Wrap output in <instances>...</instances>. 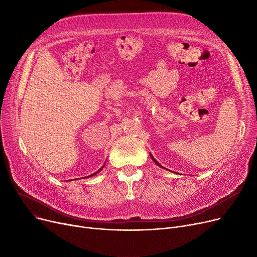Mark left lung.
Instances as JSON below:
<instances>
[{
	"label": "left lung",
	"mask_w": 257,
	"mask_h": 257,
	"mask_svg": "<svg viewBox=\"0 0 257 257\" xmlns=\"http://www.w3.org/2000/svg\"><path fill=\"white\" fill-rule=\"evenodd\" d=\"M150 156H151V158H152V160H153V161H154V163H155V164H156V165H157V166H158V167H160V168H163V169H166V168H164V167H163V166H161V165H159V164H158V161H157V160H156V159H155V158H154V157H153V155H152V154H150Z\"/></svg>",
	"instance_id": "1"
}]
</instances>
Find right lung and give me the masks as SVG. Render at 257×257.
<instances>
[{
	"mask_svg": "<svg viewBox=\"0 0 257 257\" xmlns=\"http://www.w3.org/2000/svg\"><path fill=\"white\" fill-rule=\"evenodd\" d=\"M105 163H106V161H105ZM104 166H105V164H104V165H103V167H102V168H101V169H100V170H99V171H97V172H96V173H93V174H91V175H89V176H87V177H91V176H94V175H96V174H98V173H99V172H100V171H102V170H103V168H104ZM84 178H85V177H84Z\"/></svg>",
	"mask_w": 257,
	"mask_h": 257,
	"instance_id": "add662e5",
	"label": "right lung"
}]
</instances>
